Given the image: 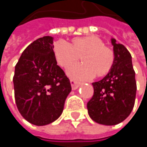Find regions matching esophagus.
<instances>
[{
  "mask_svg": "<svg viewBox=\"0 0 147 147\" xmlns=\"http://www.w3.org/2000/svg\"><path fill=\"white\" fill-rule=\"evenodd\" d=\"M71 88H72V89H73V90H75V89L78 88V87L80 86V83H79L78 82L75 81V80H71Z\"/></svg>",
  "mask_w": 147,
  "mask_h": 147,
  "instance_id": "esophagus-1",
  "label": "esophagus"
}]
</instances>
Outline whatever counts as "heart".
Masks as SVG:
<instances>
[{
	"label": "heart",
	"mask_w": 147,
	"mask_h": 147,
	"mask_svg": "<svg viewBox=\"0 0 147 147\" xmlns=\"http://www.w3.org/2000/svg\"><path fill=\"white\" fill-rule=\"evenodd\" d=\"M53 53L57 63L62 68H68L81 58L82 64L71 66L67 70L68 76L76 80L103 77L110 72L115 61L113 50L105 47L102 40L95 36L73 38L70 46L57 42Z\"/></svg>",
	"instance_id": "1"
}]
</instances>
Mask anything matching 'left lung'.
<instances>
[{
	"label": "left lung",
	"instance_id": "8db88e82",
	"mask_svg": "<svg viewBox=\"0 0 147 147\" xmlns=\"http://www.w3.org/2000/svg\"><path fill=\"white\" fill-rule=\"evenodd\" d=\"M114 65L102 80L93 82L94 95L87 104L89 117L103 125H116L131 113L136 95L135 72L132 57L123 44L111 39Z\"/></svg>",
	"mask_w": 147,
	"mask_h": 147
}]
</instances>
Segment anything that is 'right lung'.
<instances>
[{
    "instance_id": "obj_1",
    "label": "right lung",
    "mask_w": 147,
    "mask_h": 147,
    "mask_svg": "<svg viewBox=\"0 0 147 147\" xmlns=\"http://www.w3.org/2000/svg\"><path fill=\"white\" fill-rule=\"evenodd\" d=\"M53 37L34 41L21 54L15 66V102L29 123L43 126L57 120L71 91L69 78L57 65Z\"/></svg>"
}]
</instances>
